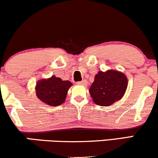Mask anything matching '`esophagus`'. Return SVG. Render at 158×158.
Returning a JSON list of instances; mask_svg holds the SVG:
<instances>
[{"mask_svg":"<svg viewBox=\"0 0 158 158\" xmlns=\"http://www.w3.org/2000/svg\"><path fill=\"white\" fill-rule=\"evenodd\" d=\"M87 81L85 80V79H84V80L81 81H79V82H77L78 85H87Z\"/></svg>","mask_w":158,"mask_h":158,"instance_id":"obj_1","label":"esophagus"}]
</instances>
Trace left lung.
<instances>
[{
  "instance_id": "8db88e82",
  "label": "left lung",
  "mask_w": 158,
  "mask_h": 158,
  "mask_svg": "<svg viewBox=\"0 0 158 158\" xmlns=\"http://www.w3.org/2000/svg\"><path fill=\"white\" fill-rule=\"evenodd\" d=\"M128 87V79L122 72L108 70H99L96 74L89 93L95 104L110 106L122 99Z\"/></svg>"
}]
</instances>
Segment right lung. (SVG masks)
<instances>
[{
	"label": "right lung",
	"instance_id": "right-lung-1",
	"mask_svg": "<svg viewBox=\"0 0 158 158\" xmlns=\"http://www.w3.org/2000/svg\"><path fill=\"white\" fill-rule=\"evenodd\" d=\"M71 81H64L61 78L52 76L48 79H39L35 87L37 97L50 106H61L66 99Z\"/></svg>",
	"mask_w": 158,
	"mask_h": 158
}]
</instances>
